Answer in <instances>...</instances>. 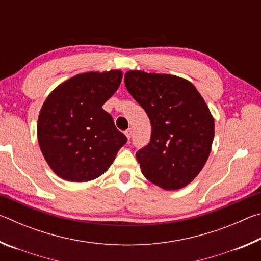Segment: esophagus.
<instances>
[{
  "label": "esophagus",
  "instance_id": "34e87169",
  "mask_svg": "<svg viewBox=\"0 0 261 261\" xmlns=\"http://www.w3.org/2000/svg\"><path fill=\"white\" fill-rule=\"evenodd\" d=\"M131 129H127V130H125V132H124V134H125V136L127 137V139H129L130 140V138H131Z\"/></svg>",
  "mask_w": 261,
  "mask_h": 261
}]
</instances>
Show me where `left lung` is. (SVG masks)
Wrapping results in <instances>:
<instances>
[{
  "label": "left lung",
  "mask_w": 261,
  "mask_h": 261,
  "mask_svg": "<svg viewBox=\"0 0 261 261\" xmlns=\"http://www.w3.org/2000/svg\"><path fill=\"white\" fill-rule=\"evenodd\" d=\"M125 87L151 121V141L137 151L141 173L165 190L196 178L208 159L214 120L191 83L171 74L127 71Z\"/></svg>",
  "instance_id": "obj_1"
}]
</instances>
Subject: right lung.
Wrapping results in <instances>:
<instances>
[{
    "instance_id": "right-lung-1",
    "label": "right lung",
    "mask_w": 261,
    "mask_h": 261,
    "mask_svg": "<svg viewBox=\"0 0 261 261\" xmlns=\"http://www.w3.org/2000/svg\"><path fill=\"white\" fill-rule=\"evenodd\" d=\"M120 70L77 74L48 95L39 114L38 141L53 171L87 182L107 171L127 138L102 106L120 86Z\"/></svg>"
}]
</instances>
